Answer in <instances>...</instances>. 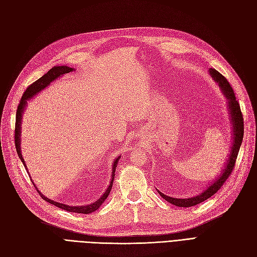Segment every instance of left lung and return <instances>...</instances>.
<instances>
[{"instance_id": "8db88e82", "label": "left lung", "mask_w": 257, "mask_h": 257, "mask_svg": "<svg viewBox=\"0 0 257 257\" xmlns=\"http://www.w3.org/2000/svg\"><path fill=\"white\" fill-rule=\"evenodd\" d=\"M209 74L211 75L215 81L218 83L219 87L222 90L223 94L226 96L228 100V107H229V112H231V120H232V124H233V147H232V151L231 154H229V157L227 159V164L225 166V169L222 171V174H220L219 178H217L216 182L211 184L209 187L200 193L199 196L188 198V199H176V198H171L168 197L166 194L162 193L161 191H158L159 194L171 204L175 206H180V207H190L194 206L197 204H200L201 202L207 200L222 187V185L225 183V181L228 179V176L231 175L233 172V169L235 168L236 164V159L238 152H239V149L242 143V138H243V116L240 109V105L236 100V96L234 93V90L232 86L229 85L227 79L218 72L216 69L210 68L209 69Z\"/></svg>"}]
</instances>
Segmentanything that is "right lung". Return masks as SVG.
Here are the masks:
<instances>
[{
    "label": "right lung",
    "instance_id": "add662e5",
    "mask_svg": "<svg viewBox=\"0 0 257 257\" xmlns=\"http://www.w3.org/2000/svg\"><path fill=\"white\" fill-rule=\"evenodd\" d=\"M73 71L72 68H69L67 66H59V67H54L52 68L50 71H48L46 74H44L43 76H41L40 78H38L36 82H34L33 84H31L28 88H26V90L24 91L22 98L20 100V103L19 105H18V109H17V113H16V126H15V146H16V150H17V153L18 155H19V158L21 159V162L23 163L24 167H25V164H24V159L21 155V151H20V135H21V119H22V113H23V110L25 108V105L26 103H28V100L31 99L33 95H35L36 93H38L40 90L44 89L47 86H49L51 84V82L54 81L55 78H57L58 76L63 75V74H66V73H69ZM121 156H119L118 158H116V161L113 162V165H112V174H111V182L108 186V188L106 189V191L104 192L103 196L99 199L96 200L95 202L91 203V204L89 205H83V206H69V205H66V204H61V203H58V202H54L53 200H50L48 199L47 197H44L43 194L39 192L40 197L46 200L47 202L51 203V204L55 205L61 209H65L67 211H70V213H78V214H90V213H93L94 210L98 209L102 204L103 202L106 200V198L108 197V194L111 190V187H112V182H113V179H114V172H116V168H117V164L119 162V158ZM35 186V185H34ZM37 188V187H36Z\"/></svg>",
    "mask_w": 257,
    "mask_h": 257
}]
</instances>
